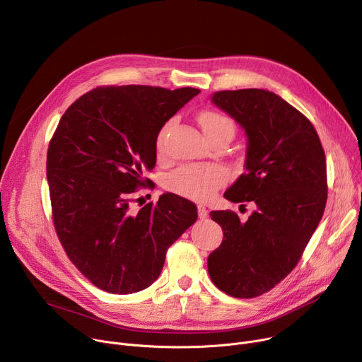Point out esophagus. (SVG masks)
<instances>
[{
    "mask_svg": "<svg viewBox=\"0 0 362 362\" xmlns=\"http://www.w3.org/2000/svg\"><path fill=\"white\" fill-rule=\"evenodd\" d=\"M208 209L204 206V205H198V215H199V218L201 220H205V218H208Z\"/></svg>",
    "mask_w": 362,
    "mask_h": 362,
    "instance_id": "1",
    "label": "esophagus"
}]
</instances>
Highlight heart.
Here are the masks:
<instances>
[{
    "label": "heart",
    "instance_id": "heart-1",
    "mask_svg": "<svg viewBox=\"0 0 362 362\" xmlns=\"http://www.w3.org/2000/svg\"><path fill=\"white\" fill-rule=\"evenodd\" d=\"M197 119L208 139L221 134H234V122L220 112L205 109L198 113ZM170 128L172 122H167L157 134L156 153L158 157H164L167 153V134ZM227 180L228 175L221 165H183L164 179V187L189 199L206 201Z\"/></svg>",
    "mask_w": 362,
    "mask_h": 362
}]
</instances>
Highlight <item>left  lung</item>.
<instances>
[{"label": "left lung", "mask_w": 362, "mask_h": 362, "mask_svg": "<svg viewBox=\"0 0 362 362\" xmlns=\"http://www.w3.org/2000/svg\"><path fill=\"white\" fill-rule=\"evenodd\" d=\"M212 102L246 131V173L226 192L253 202L246 223L233 211H212L223 243L208 256L216 288L235 298L259 297L296 267L327 201L326 156L310 120L278 94L262 88L224 90Z\"/></svg>", "instance_id": "left-lung-1"}]
</instances>
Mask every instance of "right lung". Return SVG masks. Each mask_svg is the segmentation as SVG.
<instances>
[{
    "label": "right lung",
    "instance_id": "1",
    "mask_svg": "<svg viewBox=\"0 0 362 362\" xmlns=\"http://www.w3.org/2000/svg\"><path fill=\"white\" fill-rule=\"evenodd\" d=\"M198 88L95 87L62 115L46 156L57 235L76 268L100 290L132 294L160 275L165 252L197 218L173 194L131 209L151 180L156 138Z\"/></svg>",
    "mask_w": 362,
    "mask_h": 362
}]
</instances>
